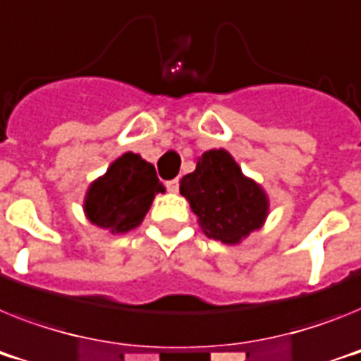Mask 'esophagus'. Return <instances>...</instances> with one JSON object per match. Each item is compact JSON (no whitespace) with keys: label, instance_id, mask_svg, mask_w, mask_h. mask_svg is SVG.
Segmentation results:
<instances>
[{"label":"esophagus","instance_id":"obj_1","mask_svg":"<svg viewBox=\"0 0 361 361\" xmlns=\"http://www.w3.org/2000/svg\"><path fill=\"white\" fill-rule=\"evenodd\" d=\"M166 189H169V192L176 195V192H178V189H180V183H178V180L166 181Z\"/></svg>","mask_w":361,"mask_h":361}]
</instances>
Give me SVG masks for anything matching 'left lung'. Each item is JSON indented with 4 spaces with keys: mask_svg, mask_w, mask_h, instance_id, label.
Returning <instances> with one entry per match:
<instances>
[{
    "mask_svg": "<svg viewBox=\"0 0 361 361\" xmlns=\"http://www.w3.org/2000/svg\"><path fill=\"white\" fill-rule=\"evenodd\" d=\"M198 226L209 238L237 246L264 226L269 198L255 180L242 172L226 148H213L196 159L195 172L180 180Z\"/></svg>",
    "mask_w": 361,
    "mask_h": 361,
    "instance_id": "obj_1",
    "label": "left lung"
}]
</instances>
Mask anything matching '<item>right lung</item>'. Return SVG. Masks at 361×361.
I'll list each match as a JSON object with an SVG mask.
<instances>
[{"instance_id": "right-lung-1", "label": "right lung", "mask_w": 361, "mask_h": 361, "mask_svg": "<svg viewBox=\"0 0 361 361\" xmlns=\"http://www.w3.org/2000/svg\"><path fill=\"white\" fill-rule=\"evenodd\" d=\"M157 192H165V187L157 180L152 163L139 154L124 152L90 183L84 214L93 226L111 235H124L141 226Z\"/></svg>"}]
</instances>
